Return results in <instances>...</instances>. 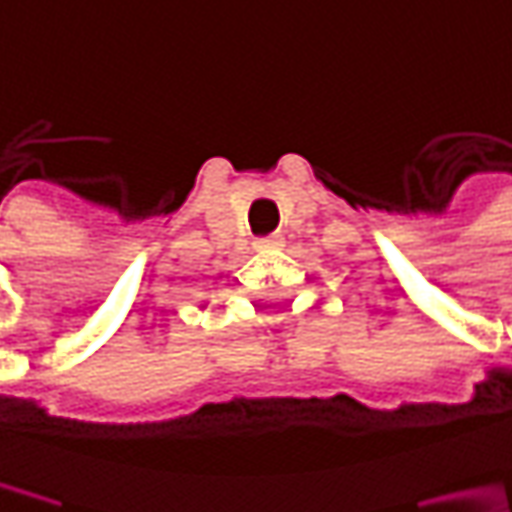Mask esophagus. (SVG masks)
<instances>
[{
    "label": "esophagus",
    "mask_w": 512,
    "mask_h": 512,
    "mask_svg": "<svg viewBox=\"0 0 512 512\" xmlns=\"http://www.w3.org/2000/svg\"><path fill=\"white\" fill-rule=\"evenodd\" d=\"M283 244V235H265V238H256V250H274Z\"/></svg>",
    "instance_id": "esophagus-1"
}]
</instances>
